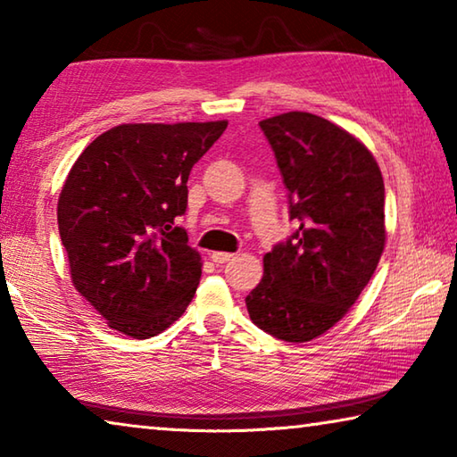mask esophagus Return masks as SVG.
I'll return each mask as SVG.
<instances>
[{"instance_id":"obj_1","label":"esophagus","mask_w":457,"mask_h":457,"mask_svg":"<svg viewBox=\"0 0 457 457\" xmlns=\"http://www.w3.org/2000/svg\"><path fill=\"white\" fill-rule=\"evenodd\" d=\"M212 260L215 262V264H226V262L234 260V253H229V252H212Z\"/></svg>"}]
</instances>
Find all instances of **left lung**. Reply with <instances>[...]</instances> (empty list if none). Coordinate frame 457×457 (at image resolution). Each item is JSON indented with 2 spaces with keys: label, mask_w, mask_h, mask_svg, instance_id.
Returning <instances> with one entry per match:
<instances>
[{
  "label": "left lung",
  "mask_w": 457,
  "mask_h": 457,
  "mask_svg": "<svg viewBox=\"0 0 457 457\" xmlns=\"http://www.w3.org/2000/svg\"><path fill=\"white\" fill-rule=\"evenodd\" d=\"M260 127L298 229L266 253L245 306L268 335L308 343L351 311L375 274L386 239L383 175L357 137L316 114L292 111Z\"/></svg>",
  "instance_id": "1"
}]
</instances>
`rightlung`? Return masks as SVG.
Segmentation results:
<instances>
[{
  "label": "right lung",
  "mask_w": 457,
  "mask_h": 457,
  "mask_svg": "<svg viewBox=\"0 0 457 457\" xmlns=\"http://www.w3.org/2000/svg\"><path fill=\"white\" fill-rule=\"evenodd\" d=\"M226 127H112L82 151L62 185L58 229L74 288L122 335H159L193 300L204 264L175 220L187 210L191 167Z\"/></svg>",
  "instance_id": "1"
}]
</instances>
